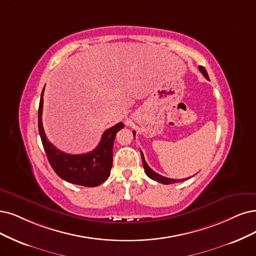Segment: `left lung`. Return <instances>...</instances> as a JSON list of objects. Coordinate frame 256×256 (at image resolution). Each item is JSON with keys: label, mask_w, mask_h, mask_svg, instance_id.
I'll return each mask as SVG.
<instances>
[{"label": "left lung", "mask_w": 256, "mask_h": 256, "mask_svg": "<svg viewBox=\"0 0 256 256\" xmlns=\"http://www.w3.org/2000/svg\"><path fill=\"white\" fill-rule=\"evenodd\" d=\"M200 70L202 74L204 76V78H206L208 80H209V76H208V72H206V68H204V66H200ZM133 135H134V137H135V132H133ZM140 153H141V158H142V164H144V171H146V175H148L150 179H153V180H156V182H160V184H171L180 182H184V180H186V178H182V179H172V178H168V177H164V176H162V175L157 174L156 172H154L153 170L148 166V164H146V159H144V153L141 152V150H140Z\"/></svg>", "instance_id": "obj_1"}]
</instances>
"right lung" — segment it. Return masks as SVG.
Segmentation results:
<instances>
[{"label":"right lung","instance_id":"1","mask_svg":"<svg viewBox=\"0 0 256 256\" xmlns=\"http://www.w3.org/2000/svg\"><path fill=\"white\" fill-rule=\"evenodd\" d=\"M43 92L39 104V114H38V126L39 134L42 140V144L45 150L47 159L54 168V171L65 182L83 186H97L104 182L110 174L112 166V146L116 134L124 128L122 122L117 123L114 126L104 132L100 144L94 150L86 154L72 155L61 152L54 146L45 135L42 124V110H43Z\"/></svg>","mask_w":256,"mask_h":256}]
</instances>
